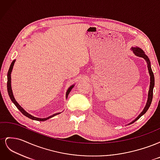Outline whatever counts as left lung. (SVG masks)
Wrapping results in <instances>:
<instances>
[{
  "instance_id": "obj_1",
  "label": "left lung",
  "mask_w": 160,
  "mask_h": 160,
  "mask_svg": "<svg viewBox=\"0 0 160 160\" xmlns=\"http://www.w3.org/2000/svg\"><path fill=\"white\" fill-rule=\"evenodd\" d=\"M132 50L133 51V52L134 53L135 55L138 56L139 57H142V58H143L146 61L147 64H148V71H149V75H150V85H149V92H148V101H147V103L146 105V107L144 108L142 112L138 115V117L136 119H135V120H133V122H131L130 124L134 123L135 121H137L138 119H139L143 114H145V113H146V111H148V109L149 108L150 105H151V103H152V98H153V89L154 84H155L154 75H153V71H152V68H151V65H150V61H149V59L148 57L146 54H145L144 51L142 49H140V48H139L138 47H132Z\"/></svg>"
}]
</instances>
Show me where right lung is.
<instances>
[{"mask_svg": "<svg viewBox=\"0 0 160 160\" xmlns=\"http://www.w3.org/2000/svg\"><path fill=\"white\" fill-rule=\"evenodd\" d=\"M16 60H13V61L11 62V65L10 66V68H9L8 69V74H7V90H8V95L9 97H10V98L11 99V101H12V103L15 105L16 107L18 108V109L21 111V112L24 115H25L26 117L30 118L32 120H36V121H38V122H44V121H46L47 119H49V118H51L52 117H54V116L57 115H59V113H55L53 114L51 116H49V117L48 118H36V117H34V116L31 115L30 113H27V111L24 109L21 106L19 105L17 101L15 100V99H14V95H13V93H12V88H11V72H12V68H13V66H14V62H15ZM75 85H71V87H69V89H67V91L66 93V99H67V98H68V95L70 93L71 90L72 89V88H73Z\"/></svg>", "mask_w": 160, "mask_h": 160, "instance_id": "1", "label": "right lung"}]
</instances>
